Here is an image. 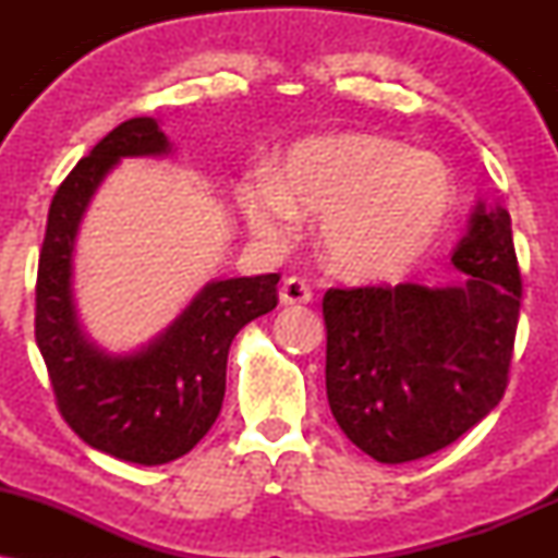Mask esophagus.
I'll list each match as a JSON object with an SVG mask.
<instances>
[{
    "label": "esophagus",
    "instance_id": "1",
    "mask_svg": "<svg viewBox=\"0 0 558 558\" xmlns=\"http://www.w3.org/2000/svg\"><path fill=\"white\" fill-rule=\"evenodd\" d=\"M312 291L304 280L299 278H286L280 286V304L283 306H296V304H310Z\"/></svg>",
    "mask_w": 558,
    "mask_h": 558
}]
</instances>
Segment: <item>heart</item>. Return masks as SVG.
Instances as JSON below:
<instances>
[{"label": "heart", "instance_id": "obj_1", "mask_svg": "<svg viewBox=\"0 0 558 558\" xmlns=\"http://www.w3.org/2000/svg\"><path fill=\"white\" fill-rule=\"evenodd\" d=\"M248 228L286 246L299 217L319 220V246L351 280H393L438 243L453 209V178L440 157L367 133L301 141L278 181L239 189Z\"/></svg>", "mask_w": 558, "mask_h": 558}]
</instances>
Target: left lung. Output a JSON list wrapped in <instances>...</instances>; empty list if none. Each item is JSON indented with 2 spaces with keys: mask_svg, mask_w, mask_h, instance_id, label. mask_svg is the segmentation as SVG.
I'll return each instance as SVG.
<instances>
[{
  "mask_svg": "<svg viewBox=\"0 0 558 558\" xmlns=\"http://www.w3.org/2000/svg\"><path fill=\"white\" fill-rule=\"evenodd\" d=\"M457 286L330 288L325 386L338 427L383 464L430 457L501 401L520 319L511 217L477 202Z\"/></svg>",
  "mask_w": 558,
  "mask_h": 558,
  "instance_id": "8db88e82",
  "label": "left lung"
}]
</instances>
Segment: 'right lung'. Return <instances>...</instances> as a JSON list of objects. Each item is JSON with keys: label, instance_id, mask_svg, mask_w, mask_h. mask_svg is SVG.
<instances>
[{"label": "right lung", "instance_id": "add662e5", "mask_svg": "<svg viewBox=\"0 0 558 558\" xmlns=\"http://www.w3.org/2000/svg\"><path fill=\"white\" fill-rule=\"evenodd\" d=\"M155 118L107 133L75 165L52 198L38 257L36 343L57 407L83 444L123 462L168 464L194 448L220 414L235 332L278 304L280 275L209 280L165 330L133 351L88 338L73 296V252L83 215L125 157H168Z\"/></svg>", "mask_w": 558, "mask_h": 558}]
</instances>
